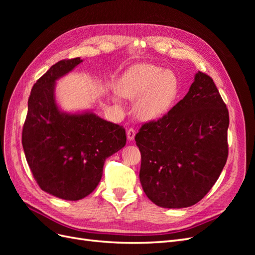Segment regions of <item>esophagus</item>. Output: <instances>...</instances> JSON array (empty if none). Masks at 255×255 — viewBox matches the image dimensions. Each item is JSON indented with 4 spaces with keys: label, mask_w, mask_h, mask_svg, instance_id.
<instances>
[{
    "label": "esophagus",
    "mask_w": 255,
    "mask_h": 255,
    "mask_svg": "<svg viewBox=\"0 0 255 255\" xmlns=\"http://www.w3.org/2000/svg\"><path fill=\"white\" fill-rule=\"evenodd\" d=\"M135 134H136V130L134 128H128L127 130V135H128V138L129 140H134Z\"/></svg>",
    "instance_id": "esophagus-1"
}]
</instances>
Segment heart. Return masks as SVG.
I'll use <instances>...</instances> for the list:
<instances>
[{
  "instance_id": "heart-1",
  "label": "heart",
  "mask_w": 255,
  "mask_h": 255,
  "mask_svg": "<svg viewBox=\"0 0 255 255\" xmlns=\"http://www.w3.org/2000/svg\"><path fill=\"white\" fill-rule=\"evenodd\" d=\"M181 82L174 72L151 64L128 69L118 84L122 97L137 99L136 115L145 121L158 119L167 114L179 96Z\"/></svg>"
}]
</instances>
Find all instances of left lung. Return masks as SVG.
I'll list each match as a JSON object with an SVG mask.
<instances>
[{"label": "left lung", "mask_w": 255, "mask_h": 255, "mask_svg": "<svg viewBox=\"0 0 255 255\" xmlns=\"http://www.w3.org/2000/svg\"><path fill=\"white\" fill-rule=\"evenodd\" d=\"M229 112L211 76L199 71L189 91L135 136L139 179L153 203L188 207L203 199L228 159Z\"/></svg>", "instance_id": "8db88e82"}]
</instances>
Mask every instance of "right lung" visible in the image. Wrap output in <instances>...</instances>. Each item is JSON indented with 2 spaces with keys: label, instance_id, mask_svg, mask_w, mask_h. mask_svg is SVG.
<instances>
[{
  "label": "right lung",
  "instance_id": "1",
  "mask_svg": "<svg viewBox=\"0 0 255 255\" xmlns=\"http://www.w3.org/2000/svg\"><path fill=\"white\" fill-rule=\"evenodd\" d=\"M80 57L53 65L32 88L22 129L27 164L39 187L76 201L101 180L105 159L126 145V129L94 113L67 114L55 102V82L82 63Z\"/></svg>",
  "mask_w": 255,
  "mask_h": 255
}]
</instances>
